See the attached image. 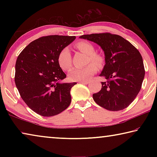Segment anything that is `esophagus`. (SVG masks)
I'll list each match as a JSON object with an SVG mask.
<instances>
[{
	"label": "esophagus",
	"mask_w": 157,
	"mask_h": 157,
	"mask_svg": "<svg viewBox=\"0 0 157 157\" xmlns=\"http://www.w3.org/2000/svg\"><path fill=\"white\" fill-rule=\"evenodd\" d=\"M79 83L82 84H87L89 83V81H86V80H83V81H79Z\"/></svg>",
	"instance_id": "34e87169"
}]
</instances>
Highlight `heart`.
Instances as JSON below:
<instances>
[{
    "label": "heart",
    "mask_w": 157,
    "mask_h": 157,
    "mask_svg": "<svg viewBox=\"0 0 157 157\" xmlns=\"http://www.w3.org/2000/svg\"><path fill=\"white\" fill-rule=\"evenodd\" d=\"M76 48L79 51L88 56V63L91 62L94 64H89L82 68H73L69 71L68 77L72 81L86 80L96 72V65L98 67H102L104 63V57L100 54L95 52V48L90 42L86 41L78 42L76 44ZM57 62L60 68L63 71L68 70L71 67L72 59L68 48H64L59 52Z\"/></svg>",
    "instance_id": "b5f03b06"
}]
</instances>
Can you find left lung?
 Wrapping results in <instances>:
<instances>
[{"label": "left lung", "instance_id": "left-lung-1", "mask_svg": "<svg viewBox=\"0 0 157 157\" xmlns=\"http://www.w3.org/2000/svg\"><path fill=\"white\" fill-rule=\"evenodd\" d=\"M80 39L94 42L105 53V64L100 76L102 89L93 98L100 107L109 111H120L128 107L139 94L145 77L140 52L133 45L117 34H85Z\"/></svg>", "mask_w": 157, "mask_h": 157}]
</instances>
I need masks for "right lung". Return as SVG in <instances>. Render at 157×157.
Masks as SVG:
<instances>
[{"label": "right lung", "mask_w": 157, "mask_h": 157, "mask_svg": "<svg viewBox=\"0 0 157 157\" xmlns=\"http://www.w3.org/2000/svg\"><path fill=\"white\" fill-rule=\"evenodd\" d=\"M76 37L50 35L32 41L17 57L15 84L29 107L42 116L62 112L71 102V89L76 82H61L66 75L57 62L59 52Z\"/></svg>", "instance_id": "add662e5"}]
</instances>
